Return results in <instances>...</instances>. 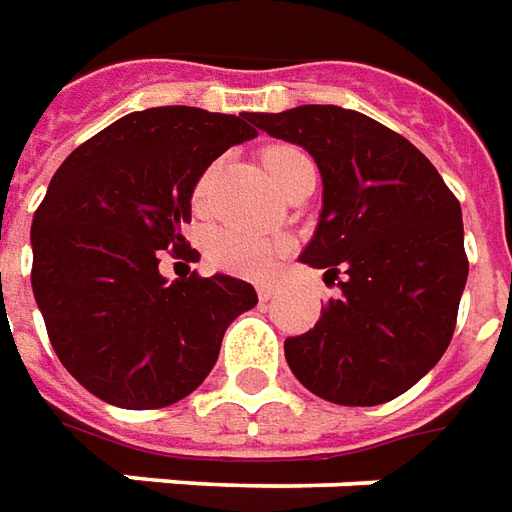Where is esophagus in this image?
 Instances as JSON below:
<instances>
[{
    "label": "esophagus",
    "instance_id": "34e87169",
    "mask_svg": "<svg viewBox=\"0 0 512 512\" xmlns=\"http://www.w3.org/2000/svg\"><path fill=\"white\" fill-rule=\"evenodd\" d=\"M256 292H259V300H270V297L278 295V286L259 284V286H256Z\"/></svg>",
    "mask_w": 512,
    "mask_h": 512
}]
</instances>
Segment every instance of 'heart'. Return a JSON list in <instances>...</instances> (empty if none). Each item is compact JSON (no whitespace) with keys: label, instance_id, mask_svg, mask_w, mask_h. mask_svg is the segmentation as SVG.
I'll list each match as a JSON object with an SVG mask.
<instances>
[{"label":"heart","instance_id":"heart-1","mask_svg":"<svg viewBox=\"0 0 512 512\" xmlns=\"http://www.w3.org/2000/svg\"><path fill=\"white\" fill-rule=\"evenodd\" d=\"M300 159H308L300 148L273 146L264 151V165L270 170L273 181L284 176L289 165ZM204 195V184L198 187V198ZM289 242L281 237H256V234H242V231H220L212 245H209V259L215 267L226 273L245 275V278H262L275 267L278 256H284Z\"/></svg>","mask_w":512,"mask_h":512}]
</instances>
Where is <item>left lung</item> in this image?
<instances>
[{
	"mask_svg": "<svg viewBox=\"0 0 512 512\" xmlns=\"http://www.w3.org/2000/svg\"><path fill=\"white\" fill-rule=\"evenodd\" d=\"M270 137L306 148L322 209L300 262L339 281L320 322L284 342L286 364L336 405H380L433 369L449 347L469 262L463 217L433 162L402 134L333 104L256 112Z\"/></svg>",
	"mask_w": 512,
	"mask_h": 512,
	"instance_id": "1",
	"label": "left lung"
}]
</instances>
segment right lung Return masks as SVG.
<instances>
[{
    "label": "right lung",
    "instance_id": "1",
    "mask_svg": "<svg viewBox=\"0 0 512 512\" xmlns=\"http://www.w3.org/2000/svg\"><path fill=\"white\" fill-rule=\"evenodd\" d=\"M256 112H129L57 168L32 220V292L63 366L99 400L148 411L212 372L223 333L259 303L248 281L168 278L162 250L198 259L181 234L204 170L256 137Z\"/></svg>",
    "mask_w": 512,
    "mask_h": 512
}]
</instances>
